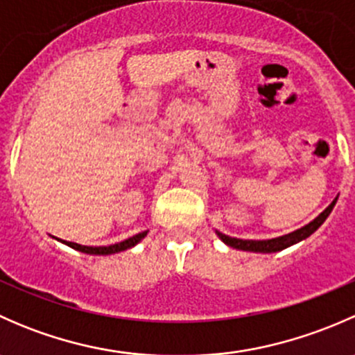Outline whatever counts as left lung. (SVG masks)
I'll return each instance as SVG.
<instances>
[{"label": "left lung", "mask_w": 355, "mask_h": 355, "mask_svg": "<svg viewBox=\"0 0 355 355\" xmlns=\"http://www.w3.org/2000/svg\"><path fill=\"white\" fill-rule=\"evenodd\" d=\"M335 202H336V199L333 200L330 206H328L327 209H324L323 213H321L320 216L316 218V220L311 221L309 225H306V227L300 228V230L292 232V234L284 235V237L271 239V241H242V239L228 237V235L220 234V232H216V234H218V237H220L221 241L225 242V244L234 247V249L250 250V252H278V250L287 249V247L297 244V242L304 241V239L309 237L311 234H314V232H316L318 228H320L321 225H323V221L327 220L328 214L331 213V209H333V206H335Z\"/></svg>", "instance_id": "8db88e82"}]
</instances>
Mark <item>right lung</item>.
Segmentation results:
<instances>
[{
  "instance_id": "add662e5",
  "label": "right lung",
  "mask_w": 355,
  "mask_h": 355,
  "mask_svg": "<svg viewBox=\"0 0 355 355\" xmlns=\"http://www.w3.org/2000/svg\"><path fill=\"white\" fill-rule=\"evenodd\" d=\"M148 232H141V234L134 235V237L127 239L123 242H118L114 245H108V247H89V245H80V244H75V242H67V245H70L71 249H77L80 252H87V254H114V252H120V250H127L130 247H134L137 244L141 239L146 237Z\"/></svg>"
}]
</instances>
